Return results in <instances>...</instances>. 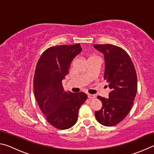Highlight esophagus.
<instances>
[{
    "label": "esophagus",
    "instance_id": "obj_1",
    "mask_svg": "<svg viewBox=\"0 0 154 154\" xmlns=\"http://www.w3.org/2000/svg\"><path fill=\"white\" fill-rule=\"evenodd\" d=\"M87 97H88V99H94V98H95V97H96V96H95V95H92V94H88V95H87Z\"/></svg>",
    "mask_w": 154,
    "mask_h": 154
}]
</instances>
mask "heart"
<instances>
[{"label":"heart","instance_id":"1","mask_svg":"<svg viewBox=\"0 0 154 154\" xmlns=\"http://www.w3.org/2000/svg\"><path fill=\"white\" fill-rule=\"evenodd\" d=\"M93 58H97V57L95 55H91L89 57V59H88V60H89V59H93Z\"/></svg>","mask_w":154,"mask_h":154}]
</instances>
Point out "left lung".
Returning <instances> with one entry per match:
<instances>
[{"instance_id":"8db88e82","label":"left lung","mask_w":154,"mask_h":154,"mask_svg":"<svg viewBox=\"0 0 154 154\" xmlns=\"http://www.w3.org/2000/svg\"><path fill=\"white\" fill-rule=\"evenodd\" d=\"M103 54V79L110 89L109 97L98 96L102 107L95 112V118L102 125H116L131 109L137 90L135 68L130 56L122 48L112 45H93Z\"/></svg>"}]
</instances>
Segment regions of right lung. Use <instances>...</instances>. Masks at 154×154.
<instances>
[{
	"mask_svg": "<svg viewBox=\"0 0 154 154\" xmlns=\"http://www.w3.org/2000/svg\"><path fill=\"white\" fill-rule=\"evenodd\" d=\"M81 51L80 44L48 48L40 56L35 70V98L48 122L61 130L75 125L80 107L87 98L82 92H65L62 86L72 61Z\"/></svg>",
	"mask_w": 154,
	"mask_h": 154,
	"instance_id": "obj_1",
	"label": "right lung"
}]
</instances>
